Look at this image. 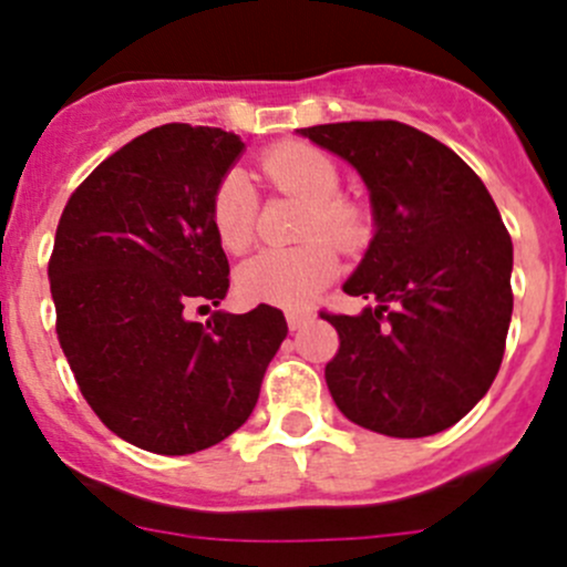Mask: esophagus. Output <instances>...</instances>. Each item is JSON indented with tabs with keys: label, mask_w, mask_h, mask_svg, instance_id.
Returning <instances> with one entry per match:
<instances>
[{
	"label": "esophagus",
	"mask_w": 567,
	"mask_h": 567,
	"mask_svg": "<svg viewBox=\"0 0 567 567\" xmlns=\"http://www.w3.org/2000/svg\"><path fill=\"white\" fill-rule=\"evenodd\" d=\"M311 322V313L308 311H286V324H289V330H300L302 324Z\"/></svg>",
	"instance_id": "obj_1"
}]
</instances>
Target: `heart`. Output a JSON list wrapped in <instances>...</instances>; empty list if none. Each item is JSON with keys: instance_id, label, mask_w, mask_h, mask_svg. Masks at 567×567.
I'll use <instances>...</instances> for the list:
<instances>
[{"instance_id": "obj_1", "label": "heart", "mask_w": 567, "mask_h": 567, "mask_svg": "<svg viewBox=\"0 0 567 567\" xmlns=\"http://www.w3.org/2000/svg\"><path fill=\"white\" fill-rule=\"evenodd\" d=\"M267 182L308 209L302 237L322 233L336 248H352L361 239L358 206L339 198V167L328 154L302 143H286L261 159ZM212 231L228 254H245L256 239V193L243 171L217 182L209 204ZM328 238V239H329ZM327 239V240H328ZM327 240H311L295 250H261L237 270V289L250 302L300 308L311 302L339 272V256Z\"/></svg>"}]
</instances>
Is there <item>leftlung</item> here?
<instances>
[{"instance_id": "8db88e82", "label": "left lung", "mask_w": 567, "mask_h": 567, "mask_svg": "<svg viewBox=\"0 0 567 567\" xmlns=\"http://www.w3.org/2000/svg\"><path fill=\"white\" fill-rule=\"evenodd\" d=\"M350 162L369 189L374 237L344 291L372 306L322 311L339 333L324 367L350 422L424 439L487 394L513 317V239L480 176L430 134L400 121L297 128Z\"/></svg>"}]
</instances>
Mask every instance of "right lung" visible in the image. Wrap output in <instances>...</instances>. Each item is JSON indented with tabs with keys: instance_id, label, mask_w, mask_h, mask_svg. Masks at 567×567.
<instances>
[{
	"instance_id": "add662e5",
	"label": "right lung",
	"mask_w": 567,
	"mask_h": 567,
	"mask_svg": "<svg viewBox=\"0 0 567 567\" xmlns=\"http://www.w3.org/2000/svg\"><path fill=\"white\" fill-rule=\"evenodd\" d=\"M243 148L223 128L156 126L106 156L60 217V347L95 416L145 452L193 455L243 427L289 330L265 302L187 319L228 291L209 204Z\"/></svg>"
}]
</instances>
